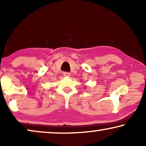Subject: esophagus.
<instances>
[{
  "label": "esophagus",
  "mask_w": 146,
  "mask_h": 146,
  "mask_svg": "<svg viewBox=\"0 0 146 146\" xmlns=\"http://www.w3.org/2000/svg\"><path fill=\"white\" fill-rule=\"evenodd\" d=\"M63 74L64 76H70V74L69 72H64Z\"/></svg>",
  "instance_id": "obj_1"
}]
</instances>
